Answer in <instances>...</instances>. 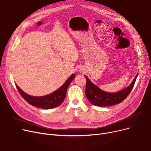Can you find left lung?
Returning <instances> with one entry per match:
<instances>
[{"mask_svg":"<svg viewBox=\"0 0 151 151\" xmlns=\"http://www.w3.org/2000/svg\"><path fill=\"white\" fill-rule=\"evenodd\" d=\"M138 74V73L136 74L133 82L128 87L116 93H107L103 91L98 87L96 85L93 84L90 81L89 78L85 76L86 79H87L85 95L88 99V101L92 104L96 106L106 107L120 103L130 94L133 88Z\"/></svg>","mask_w":151,"mask_h":151,"instance_id":"1","label":"left lung"}]
</instances>
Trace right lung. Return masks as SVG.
<instances>
[{"label": "right lung", "instance_id": "1", "mask_svg": "<svg viewBox=\"0 0 151 151\" xmlns=\"http://www.w3.org/2000/svg\"><path fill=\"white\" fill-rule=\"evenodd\" d=\"M75 77L76 76L74 74H72L68 78V80L58 90L52 93L51 94L44 96H30L26 94L22 90L19 88L17 85H16V87L21 96L29 104L35 107H39V108L41 109H50L59 106L63 103L64 99H65L67 89L69 85L70 82L73 81Z\"/></svg>", "mask_w": 151, "mask_h": 151}]
</instances>
